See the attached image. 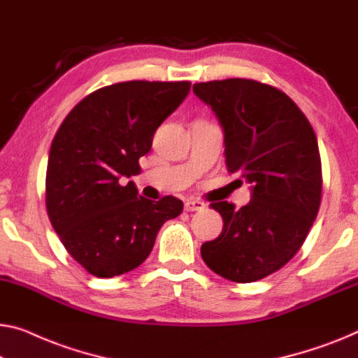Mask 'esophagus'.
I'll return each instance as SVG.
<instances>
[{
	"label": "esophagus",
	"instance_id": "34e87169",
	"mask_svg": "<svg viewBox=\"0 0 358 358\" xmlns=\"http://www.w3.org/2000/svg\"><path fill=\"white\" fill-rule=\"evenodd\" d=\"M206 204L199 199H188L185 202V210L194 212V210H204Z\"/></svg>",
	"mask_w": 358,
	"mask_h": 358
}]
</instances>
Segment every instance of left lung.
Instances as JSON below:
<instances>
[{
  "instance_id": "8db88e82",
  "label": "left lung",
  "mask_w": 358,
  "mask_h": 358,
  "mask_svg": "<svg viewBox=\"0 0 358 358\" xmlns=\"http://www.w3.org/2000/svg\"><path fill=\"white\" fill-rule=\"evenodd\" d=\"M193 90L225 131L228 172L254 186L241 209L212 202L223 230L201 255L230 281L262 280L294 257L317 218L323 178L315 131L289 96L257 80H212Z\"/></svg>"
}]
</instances>
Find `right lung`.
<instances>
[{
    "label": "right lung",
    "mask_w": 358,
    "mask_h": 358,
    "mask_svg": "<svg viewBox=\"0 0 358 358\" xmlns=\"http://www.w3.org/2000/svg\"><path fill=\"white\" fill-rule=\"evenodd\" d=\"M189 82L131 80L103 87L69 112L51 143L46 210L64 248L88 273L112 278L140 266L161 227L178 217L173 196L149 201L133 181L159 125L189 93Z\"/></svg>",
    "instance_id": "add662e5"
}]
</instances>
